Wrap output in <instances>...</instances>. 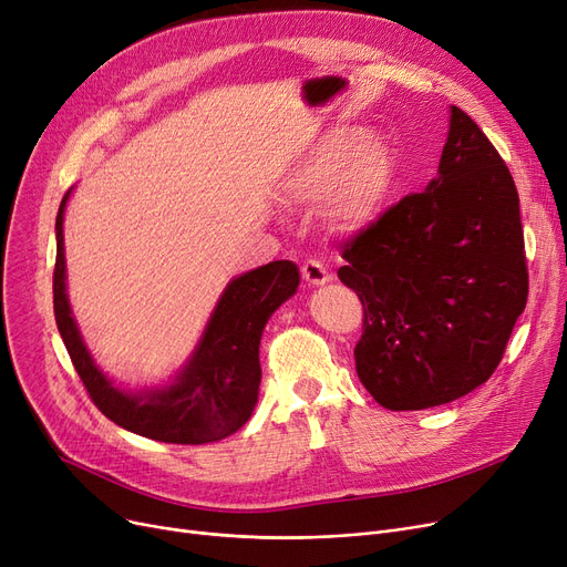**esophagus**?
I'll list each match as a JSON object with an SVG mask.
<instances>
[{
    "label": "esophagus",
    "mask_w": 567,
    "mask_h": 567,
    "mask_svg": "<svg viewBox=\"0 0 567 567\" xmlns=\"http://www.w3.org/2000/svg\"><path fill=\"white\" fill-rule=\"evenodd\" d=\"M302 277L311 286H322V284H328L332 279L330 272H328V267L322 265V262H318V260H307L302 265Z\"/></svg>",
    "instance_id": "1"
}]
</instances>
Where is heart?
<instances>
[{
    "label": "heart",
    "instance_id": "1",
    "mask_svg": "<svg viewBox=\"0 0 567 567\" xmlns=\"http://www.w3.org/2000/svg\"><path fill=\"white\" fill-rule=\"evenodd\" d=\"M396 184V154L379 131H334L313 143L284 179L292 200H322L332 226L364 230L381 219Z\"/></svg>",
    "mask_w": 567,
    "mask_h": 567
}]
</instances>
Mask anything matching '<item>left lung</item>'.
<instances>
[{"label":"left lung","instance_id":"obj_1","mask_svg":"<svg viewBox=\"0 0 567 567\" xmlns=\"http://www.w3.org/2000/svg\"><path fill=\"white\" fill-rule=\"evenodd\" d=\"M360 295L355 369L390 411L460 399L498 367L528 298L519 196L480 126L450 105L439 175L343 249Z\"/></svg>","mask_w":567,"mask_h":567}]
</instances>
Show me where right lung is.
<instances>
[{
	"label": "right lung",
	"instance_id": "1",
	"mask_svg": "<svg viewBox=\"0 0 567 567\" xmlns=\"http://www.w3.org/2000/svg\"><path fill=\"white\" fill-rule=\"evenodd\" d=\"M71 192L73 188L58 212L52 295L58 330L99 411L131 434L161 443L203 445L235 434L258 403L262 330L272 313L298 292L300 267L290 260H275L230 279L186 362L168 381L131 390L115 383L96 364L69 302L64 212Z\"/></svg>",
	"mask_w": 567,
	"mask_h": 567
}]
</instances>
